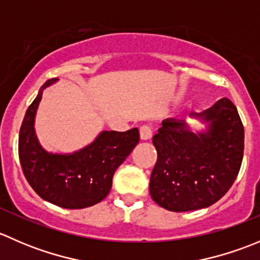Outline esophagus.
Returning <instances> with one entry per match:
<instances>
[{"instance_id": "1", "label": "esophagus", "mask_w": 260, "mask_h": 260, "mask_svg": "<svg viewBox=\"0 0 260 260\" xmlns=\"http://www.w3.org/2000/svg\"><path fill=\"white\" fill-rule=\"evenodd\" d=\"M140 137L142 141H148L151 140L152 137V129L149 125H142V127L140 128Z\"/></svg>"}]
</instances>
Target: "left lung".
Segmentation results:
<instances>
[{
    "label": "left lung",
    "mask_w": 260,
    "mask_h": 260,
    "mask_svg": "<svg viewBox=\"0 0 260 260\" xmlns=\"http://www.w3.org/2000/svg\"><path fill=\"white\" fill-rule=\"evenodd\" d=\"M206 132L195 133L185 120L167 118L152 143L157 162L149 193L170 211L208 208L228 192L239 174L244 153V127L237 107L221 98L201 113Z\"/></svg>",
    "instance_id": "8db88e82"
}]
</instances>
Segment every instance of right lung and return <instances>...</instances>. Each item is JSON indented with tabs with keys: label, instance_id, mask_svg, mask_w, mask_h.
<instances>
[{
	"label": "right lung",
	"instance_id": "1",
	"mask_svg": "<svg viewBox=\"0 0 260 260\" xmlns=\"http://www.w3.org/2000/svg\"><path fill=\"white\" fill-rule=\"evenodd\" d=\"M26 111L18 136V157L26 180L44 200L64 209H84L101 203L112 188L115 170L140 141V132L104 131L93 143L72 154L49 153L39 143L34 129L43 90Z\"/></svg>",
	"mask_w": 260,
	"mask_h": 260
}]
</instances>
